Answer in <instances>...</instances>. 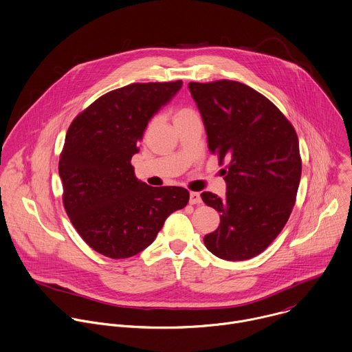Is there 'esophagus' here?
Listing matches in <instances>:
<instances>
[{"mask_svg":"<svg viewBox=\"0 0 352 352\" xmlns=\"http://www.w3.org/2000/svg\"><path fill=\"white\" fill-rule=\"evenodd\" d=\"M202 202V198H201V194L199 192H190V204L191 205H199Z\"/></svg>","mask_w":352,"mask_h":352,"instance_id":"1","label":"esophagus"}]
</instances>
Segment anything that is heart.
<instances>
[{"instance_id":"obj_1","label":"heart","mask_w":352,"mask_h":352,"mask_svg":"<svg viewBox=\"0 0 352 352\" xmlns=\"http://www.w3.org/2000/svg\"><path fill=\"white\" fill-rule=\"evenodd\" d=\"M190 116H197L192 109H190V107H179L175 111V118L173 120L176 121V120H180V118H184V117H190Z\"/></svg>"}]
</instances>
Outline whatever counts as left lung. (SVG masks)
<instances>
[{
  "label": "left lung",
  "instance_id": "obj_1",
  "mask_svg": "<svg viewBox=\"0 0 352 352\" xmlns=\"http://www.w3.org/2000/svg\"><path fill=\"white\" fill-rule=\"evenodd\" d=\"M208 147L219 157L227 191H205L202 201L220 213L204 242L214 256L241 261L260 254L285 227L301 177L293 125L265 96L238 81L190 82Z\"/></svg>",
  "mask_w": 352,
  "mask_h": 352
}]
</instances>
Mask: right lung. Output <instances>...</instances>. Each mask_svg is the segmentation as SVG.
Returning a JSON list of instances; mask_svg holds the SVG:
<instances>
[{"mask_svg":"<svg viewBox=\"0 0 352 352\" xmlns=\"http://www.w3.org/2000/svg\"><path fill=\"white\" fill-rule=\"evenodd\" d=\"M183 82H136L114 89L72 122L59 160L63 205L81 238L98 253L126 258L155 239L183 209V187H150L131 164L151 117Z\"/></svg>","mask_w":352,"mask_h":352,"instance_id":"right-lung-1","label":"right lung"}]
</instances>
